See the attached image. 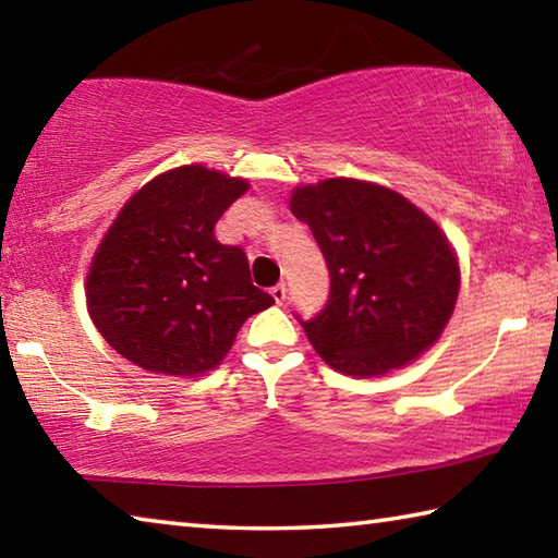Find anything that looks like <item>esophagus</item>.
I'll return each mask as SVG.
<instances>
[{
  "instance_id": "1",
  "label": "esophagus",
  "mask_w": 558,
  "mask_h": 558,
  "mask_svg": "<svg viewBox=\"0 0 558 558\" xmlns=\"http://www.w3.org/2000/svg\"><path fill=\"white\" fill-rule=\"evenodd\" d=\"M270 295H272V300L278 302V305H282V302H286V298H288L286 282H278V286H272V288H270Z\"/></svg>"
}]
</instances>
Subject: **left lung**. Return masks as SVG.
Wrapping results in <instances>:
<instances>
[{"mask_svg": "<svg viewBox=\"0 0 558 558\" xmlns=\"http://www.w3.org/2000/svg\"><path fill=\"white\" fill-rule=\"evenodd\" d=\"M329 270L327 305L300 319L332 369L379 376L426 352L458 300L456 253L426 214L391 189L325 179L292 192Z\"/></svg>", "mask_w": 558, "mask_h": 558, "instance_id": "left-lung-1", "label": "left lung"}]
</instances>
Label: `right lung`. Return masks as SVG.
Here are the masks:
<instances>
[{
  "mask_svg": "<svg viewBox=\"0 0 558 558\" xmlns=\"http://www.w3.org/2000/svg\"><path fill=\"white\" fill-rule=\"evenodd\" d=\"M245 179L186 165L159 174L122 206L88 272V310L118 354L167 376L214 369L251 315L270 307L241 245L214 226Z\"/></svg>",
  "mask_w": 558,
  "mask_h": 558,
  "instance_id": "add662e5",
  "label": "right lung"
}]
</instances>
